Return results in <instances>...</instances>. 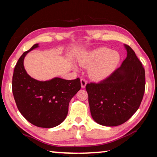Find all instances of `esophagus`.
I'll return each instance as SVG.
<instances>
[{
	"instance_id": "obj_1",
	"label": "esophagus",
	"mask_w": 157,
	"mask_h": 157,
	"mask_svg": "<svg viewBox=\"0 0 157 157\" xmlns=\"http://www.w3.org/2000/svg\"><path fill=\"white\" fill-rule=\"evenodd\" d=\"M80 82H81V86H82V88H83V89L85 88V86H86V85L87 84V82L84 79H83V78L81 79Z\"/></svg>"
}]
</instances>
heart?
Instances as JSON below:
<instances>
[{
    "label": "heart",
    "mask_w": 157,
    "mask_h": 157,
    "mask_svg": "<svg viewBox=\"0 0 157 157\" xmlns=\"http://www.w3.org/2000/svg\"><path fill=\"white\" fill-rule=\"evenodd\" d=\"M120 61V54L107 47L92 50L79 59V64L89 67V76L95 81L108 78L116 70Z\"/></svg>",
    "instance_id": "1"
}]
</instances>
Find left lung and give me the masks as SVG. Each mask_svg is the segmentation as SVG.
Instances as JSON below:
<instances>
[{"mask_svg": "<svg viewBox=\"0 0 157 157\" xmlns=\"http://www.w3.org/2000/svg\"><path fill=\"white\" fill-rule=\"evenodd\" d=\"M127 57L109 77L99 83L87 84L91 116L103 126L125 123L138 110L145 86V69L131 47L124 44Z\"/></svg>", "mask_w": 157, "mask_h": 157, "instance_id": "8db88e82", "label": "left lung"}]
</instances>
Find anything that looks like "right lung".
<instances>
[{
    "instance_id": "right-lung-1",
    "label": "right lung",
    "mask_w": 157,
    "mask_h": 157,
    "mask_svg": "<svg viewBox=\"0 0 157 157\" xmlns=\"http://www.w3.org/2000/svg\"><path fill=\"white\" fill-rule=\"evenodd\" d=\"M38 47V44H34L18 60L12 77V92L18 109L26 120L36 127L52 128L65 120L69 102L81 89L80 79L55 78L39 81L31 78L23 61L29 52Z\"/></svg>"
}]
</instances>
